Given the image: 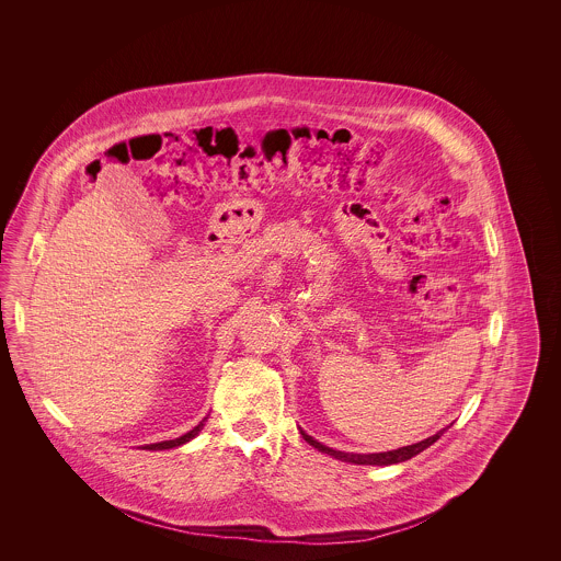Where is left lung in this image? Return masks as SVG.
<instances>
[{
  "label": "left lung",
  "instance_id": "left-lung-1",
  "mask_svg": "<svg viewBox=\"0 0 561 561\" xmlns=\"http://www.w3.org/2000/svg\"><path fill=\"white\" fill-rule=\"evenodd\" d=\"M444 431H446V428H444ZM444 431H439V433L431 435V437L423 439V442H419V444H412V446H403V448H398V450H389V453L376 454L341 453V450H332V448L323 446V444H320L318 439H313L311 435H307L302 428H300V435L305 437V442H307V444H311V446H313V448H318L320 453L330 454V456H334V458H339V460L353 462V465H378V467H382V465H396V462H403V460H408V458H412V456H416V454H421L423 450H427L431 444H435V442H437V439L444 435Z\"/></svg>",
  "mask_w": 561,
  "mask_h": 561
}]
</instances>
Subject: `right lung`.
<instances>
[{
	"mask_svg": "<svg viewBox=\"0 0 561 561\" xmlns=\"http://www.w3.org/2000/svg\"><path fill=\"white\" fill-rule=\"evenodd\" d=\"M208 419V416H206ZM206 419L197 425V427L191 428L188 433H185V435H181V437H176V439H168V442H158V444H147V446H142V450H170V448H176V446H183V444H187V442H191L199 431H202V427H204V423H206Z\"/></svg>",
	"mask_w": 561,
	"mask_h": 561,
	"instance_id": "obj_1",
	"label": "right lung"
}]
</instances>
